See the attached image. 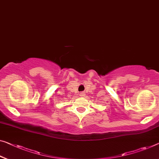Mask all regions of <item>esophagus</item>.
<instances>
[{
	"instance_id": "34e87169",
	"label": "esophagus",
	"mask_w": 159,
	"mask_h": 159,
	"mask_svg": "<svg viewBox=\"0 0 159 159\" xmlns=\"http://www.w3.org/2000/svg\"><path fill=\"white\" fill-rule=\"evenodd\" d=\"M85 95H86V94H85L84 92H80V96L82 97H85Z\"/></svg>"
}]
</instances>
